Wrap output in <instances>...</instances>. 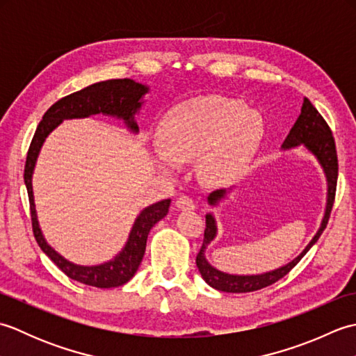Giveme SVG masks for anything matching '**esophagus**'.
<instances>
[{"mask_svg": "<svg viewBox=\"0 0 356 356\" xmlns=\"http://www.w3.org/2000/svg\"><path fill=\"white\" fill-rule=\"evenodd\" d=\"M176 207L182 211H193L195 208V203L191 197H188V195H180L176 200Z\"/></svg>", "mask_w": 356, "mask_h": 356, "instance_id": "obj_1", "label": "esophagus"}]
</instances>
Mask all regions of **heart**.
I'll use <instances>...</instances> for the list:
<instances>
[{"mask_svg":"<svg viewBox=\"0 0 356 356\" xmlns=\"http://www.w3.org/2000/svg\"><path fill=\"white\" fill-rule=\"evenodd\" d=\"M264 122L245 102L223 96H202L174 105L157 128L153 161L171 174L174 163L199 157V172L208 184L220 185L240 176L259 149Z\"/></svg>","mask_w":356,"mask_h":356,"instance_id":"obj_1","label":"heart"}]
</instances>
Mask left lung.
Masks as SVG:
<instances>
[{"label":"left lung","instance_id":"8db88e82","mask_svg":"<svg viewBox=\"0 0 356 356\" xmlns=\"http://www.w3.org/2000/svg\"><path fill=\"white\" fill-rule=\"evenodd\" d=\"M295 147H305V149H307L309 153L316 159V162H318L323 168L324 176H326V182H327L326 209H324V216H323L318 231H316L314 238L309 241V245L303 249V252H301L298 257H295L292 261L284 264V266H280L274 270L263 272V274H257V275L228 274V272L218 270L207 260V255H205L207 248L217 236L216 217L211 213H208L205 237H203V245L200 248L197 257H195V264H197L202 278L205 280L211 287H214V289L222 291V292L243 293V292L263 289V287L270 286L272 283L278 282L280 278H283L287 272L295 266V264L303 259L309 249H311L316 243V240L320 238L324 228H326L330 217V211H332V207H334V200H335L337 179H338V159H337L335 140H334V136H332L330 128L307 97H305L303 105H301L300 116L297 120H295L289 134H287V138L284 139L282 149L286 151ZM229 193H231V188L229 190H216L208 195V203L211 207H217L223 199H226V195Z\"/></svg>","mask_w":356,"mask_h":356}]
</instances>
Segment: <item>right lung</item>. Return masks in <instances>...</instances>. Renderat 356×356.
Segmentation results:
<instances>
[{"label":"right lung","instance_id":"right-lung-1","mask_svg":"<svg viewBox=\"0 0 356 356\" xmlns=\"http://www.w3.org/2000/svg\"><path fill=\"white\" fill-rule=\"evenodd\" d=\"M148 92V86L139 84V82L127 78L96 82V84L82 88L79 92L65 96L63 99L53 104L51 107L45 111L42 120L36 128L32 143H30L24 168V184L29 194L30 214H32L35 238L38 241V245L42 249V252L47 255L67 277L76 280L79 283L105 289V287L122 286L128 280H131L143 259V254H145L148 234L159 220H162V218L168 214L171 200H161L140 211V214L136 217L125 246L115 259L101 264H95V266L74 264L64 259L61 254H58L55 249L45 241L42 231L40 228L32 186V177L38 156H40V151L44 145L45 139H47V136L65 119H82L93 115H105L124 120L128 130L136 134L139 131V127L134 116L138 115L139 110L142 108L143 102H145L143 101V96Z\"/></svg>","mask_w":356,"mask_h":356}]
</instances>
